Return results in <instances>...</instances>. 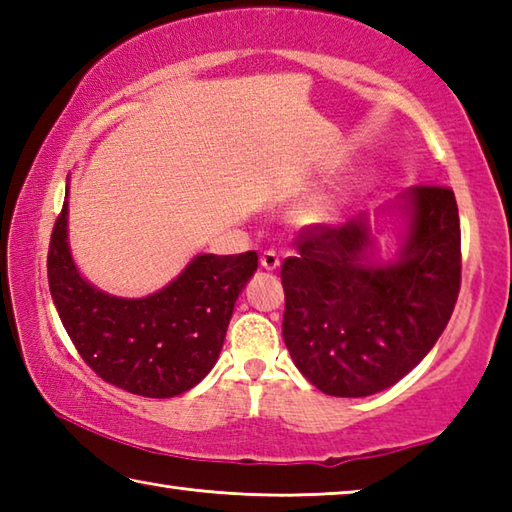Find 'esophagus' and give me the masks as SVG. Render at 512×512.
<instances>
[{"mask_svg":"<svg viewBox=\"0 0 512 512\" xmlns=\"http://www.w3.org/2000/svg\"><path fill=\"white\" fill-rule=\"evenodd\" d=\"M259 264H262V268H266V271H275V268L280 266V257H277L273 250H266V253L259 257Z\"/></svg>","mask_w":512,"mask_h":512,"instance_id":"esophagus-1","label":"esophagus"}]
</instances>
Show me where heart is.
<instances>
[{
  "mask_svg": "<svg viewBox=\"0 0 512 512\" xmlns=\"http://www.w3.org/2000/svg\"><path fill=\"white\" fill-rule=\"evenodd\" d=\"M336 207L334 201L327 196H314L298 207V221L307 228H320L334 219Z\"/></svg>",
  "mask_w": 512,
  "mask_h": 512,
  "instance_id": "heart-1",
  "label": "heart"
}]
</instances>
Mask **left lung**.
Wrapping results in <instances>:
<instances>
[{
	"mask_svg": "<svg viewBox=\"0 0 512 512\" xmlns=\"http://www.w3.org/2000/svg\"><path fill=\"white\" fill-rule=\"evenodd\" d=\"M391 229L396 250L378 253ZM282 336L296 368L334 397H366L418 366L461 289V223L447 187H409L375 214L309 228L284 259Z\"/></svg>",
	"mask_w": 512,
	"mask_h": 512,
	"instance_id": "8db88e82",
	"label": "left lung"
}]
</instances>
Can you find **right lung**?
I'll use <instances>...</instances> for the list:
<instances>
[{
	"label": "right lung",
	"mask_w": 512,
	"mask_h": 512,
	"mask_svg": "<svg viewBox=\"0 0 512 512\" xmlns=\"http://www.w3.org/2000/svg\"><path fill=\"white\" fill-rule=\"evenodd\" d=\"M67 207L65 198L47 273L58 316L83 361L133 395L164 400L194 388L219 359L235 302L257 271V253L196 255L160 291L119 298L81 275L69 248Z\"/></svg>",
	"instance_id": "add662e5"
}]
</instances>
